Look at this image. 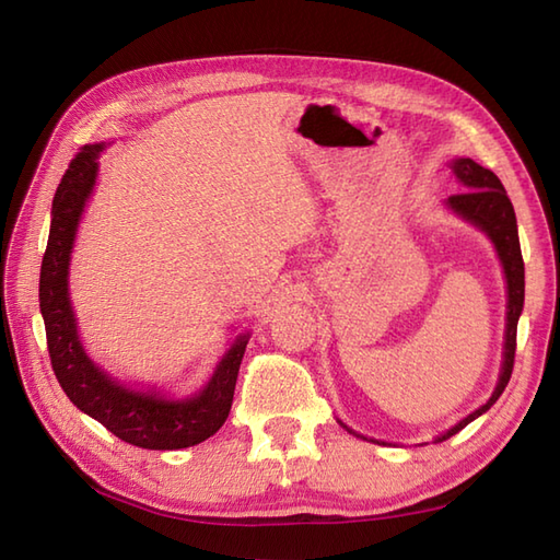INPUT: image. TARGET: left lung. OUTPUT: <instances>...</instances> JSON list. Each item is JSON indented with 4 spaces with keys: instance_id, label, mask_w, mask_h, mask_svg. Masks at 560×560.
<instances>
[{
    "instance_id": "left-lung-1",
    "label": "left lung",
    "mask_w": 560,
    "mask_h": 560,
    "mask_svg": "<svg viewBox=\"0 0 560 560\" xmlns=\"http://www.w3.org/2000/svg\"><path fill=\"white\" fill-rule=\"evenodd\" d=\"M450 168L455 171L457 180L467 189H464L462 195L447 197V207L455 211L457 217L474 223L477 229H481L486 235L491 237L498 259H501V265H503L505 281H508V313H505L503 365H501V375H498V385L493 389L491 399L486 401L483 407H479L477 411H471L467 419H462L457 425H452L450 431L438 435L435 443H443V440L459 433L464 425H469L474 419H479L481 413L489 411L498 401V397L503 395V389L510 383V375H513L515 349H517V319L522 313V305H525V261H522L515 209H513V201H510L505 195L503 183L498 180V175L493 171L483 168V165H479L471 159H455L450 163ZM347 431L353 433L351 428H347ZM359 438H363V435H359Z\"/></svg>"
}]
</instances>
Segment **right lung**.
Segmentation results:
<instances>
[{
	"label": "right lung",
	"mask_w": 560,
	"mask_h": 560,
	"mask_svg": "<svg viewBox=\"0 0 560 560\" xmlns=\"http://www.w3.org/2000/svg\"><path fill=\"white\" fill-rule=\"evenodd\" d=\"M101 151L103 144L83 147L71 159L52 199L50 237L40 267V313L52 371L71 404L125 443L144 450L192 447L229 419L249 335L235 337L207 387L187 399L129 389L89 359L69 301V259L83 207L96 185Z\"/></svg>",
	"instance_id": "right-lung-1"
}]
</instances>
